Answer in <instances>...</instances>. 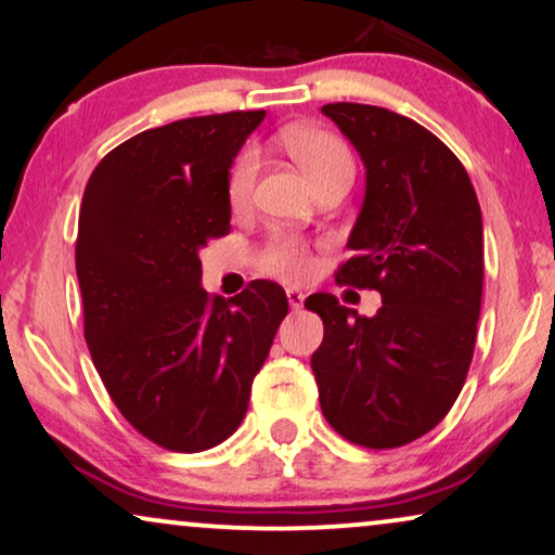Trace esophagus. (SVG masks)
Listing matches in <instances>:
<instances>
[{
	"mask_svg": "<svg viewBox=\"0 0 555 555\" xmlns=\"http://www.w3.org/2000/svg\"><path fill=\"white\" fill-rule=\"evenodd\" d=\"M286 299H289L292 312H299V309L305 307V294H301L299 289H289V292H286Z\"/></svg>",
	"mask_w": 555,
	"mask_h": 555,
	"instance_id": "esophagus-1",
	"label": "esophagus"
}]
</instances>
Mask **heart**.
Instances as JSON below:
<instances>
[{
    "instance_id": "obj_1",
    "label": "heart",
    "mask_w": 555,
    "mask_h": 555,
    "mask_svg": "<svg viewBox=\"0 0 555 555\" xmlns=\"http://www.w3.org/2000/svg\"><path fill=\"white\" fill-rule=\"evenodd\" d=\"M282 142L286 152L297 159V165L309 175V180L320 184L322 180L335 175H352L354 159L343 139L332 131L314 127H289L282 131ZM258 175V152L254 146L241 150L233 159L231 172H228V203L233 208H243L250 201ZM261 269L284 282H307L312 273V256L305 243L294 235H276L261 254Z\"/></svg>"
}]
</instances>
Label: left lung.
Returning a JSON list of instances; mask_svg holds the SVG:
<instances>
[{"instance_id":"left-lung-1","label":"left lung","mask_w":555,"mask_h":555,"mask_svg":"<svg viewBox=\"0 0 555 555\" xmlns=\"http://www.w3.org/2000/svg\"><path fill=\"white\" fill-rule=\"evenodd\" d=\"M367 169L365 203L335 282L380 292L360 317L332 294L305 301L322 317L312 354L324 418L339 437L396 449L452 409L475 354L482 305V212L456 154L396 111L327 103Z\"/></svg>"}]
</instances>
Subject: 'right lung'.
I'll return each instance as SVG.
<instances>
[{
	"label": "right lung",
	"instance_id": "add662e5",
	"mask_svg": "<svg viewBox=\"0 0 555 555\" xmlns=\"http://www.w3.org/2000/svg\"><path fill=\"white\" fill-rule=\"evenodd\" d=\"M263 111L192 116L111 150L80 203L83 335L121 416L162 449L205 452L248 411L289 312L279 284L233 299L201 286V248L231 233L228 167Z\"/></svg>",
	"mask_w": 555,
	"mask_h": 555
}]
</instances>
